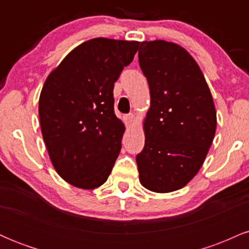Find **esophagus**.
Instances as JSON below:
<instances>
[{"label": "esophagus", "mask_w": 249, "mask_h": 249, "mask_svg": "<svg viewBox=\"0 0 249 249\" xmlns=\"http://www.w3.org/2000/svg\"><path fill=\"white\" fill-rule=\"evenodd\" d=\"M124 119H125V123H126V125H131L134 122L133 113H128V115H125Z\"/></svg>", "instance_id": "34e87169"}]
</instances>
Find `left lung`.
Listing matches in <instances>:
<instances>
[{"label": "left lung", "instance_id": "left-lung-1", "mask_svg": "<svg viewBox=\"0 0 249 249\" xmlns=\"http://www.w3.org/2000/svg\"><path fill=\"white\" fill-rule=\"evenodd\" d=\"M138 59L151 95L145 145L136 157L139 180L153 192H172L204 164L215 134V107L199 65L181 47L142 42Z\"/></svg>", "mask_w": 249, "mask_h": 249}]
</instances>
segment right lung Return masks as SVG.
I'll return each mask as SVG.
<instances>
[{"label": "right lung", "mask_w": 249, "mask_h": 249, "mask_svg": "<svg viewBox=\"0 0 249 249\" xmlns=\"http://www.w3.org/2000/svg\"><path fill=\"white\" fill-rule=\"evenodd\" d=\"M138 47V42L90 39L44 83L38 104L43 139L57 173L73 186L92 190L112 171L125 131L115 115L113 87Z\"/></svg>", "instance_id": "add662e5"}]
</instances>
